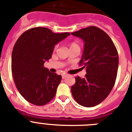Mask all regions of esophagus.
Segmentation results:
<instances>
[{
	"label": "esophagus",
	"mask_w": 132,
	"mask_h": 132,
	"mask_svg": "<svg viewBox=\"0 0 132 132\" xmlns=\"http://www.w3.org/2000/svg\"><path fill=\"white\" fill-rule=\"evenodd\" d=\"M62 78H65L66 77L68 76V75H66V74H63V75H62Z\"/></svg>",
	"instance_id": "1"
}]
</instances>
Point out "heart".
Returning a JSON list of instances; mask_svg holds the SVG:
<instances>
[{"label": "heart", "instance_id": "heart-1", "mask_svg": "<svg viewBox=\"0 0 132 132\" xmlns=\"http://www.w3.org/2000/svg\"><path fill=\"white\" fill-rule=\"evenodd\" d=\"M75 45H78V44H76V43H75V42H72V43H71V44H70V47H72V46H75ZM57 46H58L57 45H55V47H54V50L57 49Z\"/></svg>", "mask_w": 132, "mask_h": 132}]
</instances>
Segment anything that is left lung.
Returning <instances> with one entry per match:
<instances>
[{
  "label": "left lung",
  "instance_id": "obj_1",
  "mask_svg": "<svg viewBox=\"0 0 132 132\" xmlns=\"http://www.w3.org/2000/svg\"><path fill=\"white\" fill-rule=\"evenodd\" d=\"M71 34L85 42L79 64L87 72L84 78H75L72 95L80 105L95 107L107 98L115 85L119 64L117 50L109 35L97 27H88Z\"/></svg>",
  "mask_w": 132,
  "mask_h": 132
}]
</instances>
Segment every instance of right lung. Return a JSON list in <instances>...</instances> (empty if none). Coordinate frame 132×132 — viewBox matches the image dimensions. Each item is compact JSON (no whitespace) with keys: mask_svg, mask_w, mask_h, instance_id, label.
I'll use <instances>...</instances> for the list:
<instances>
[{"mask_svg":"<svg viewBox=\"0 0 132 132\" xmlns=\"http://www.w3.org/2000/svg\"><path fill=\"white\" fill-rule=\"evenodd\" d=\"M69 35L38 27L25 31L16 40L12 52L13 80L20 94L31 103L44 105L55 97L62 76L50 72L44 64L52 57L55 45Z\"/></svg>","mask_w":132,"mask_h":132,"instance_id":"obj_1","label":"right lung"}]
</instances>
